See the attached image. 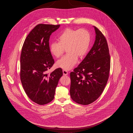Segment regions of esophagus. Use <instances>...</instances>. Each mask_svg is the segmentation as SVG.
<instances>
[{"instance_id":"obj_1","label":"esophagus","mask_w":133,"mask_h":133,"mask_svg":"<svg viewBox=\"0 0 133 133\" xmlns=\"http://www.w3.org/2000/svg\"><path fill=\"white\" fill-rule=\"evenodd\" d=\"M63 73L64 75H68V72L65 70H63Z\"/></svg>"}]
</instances>
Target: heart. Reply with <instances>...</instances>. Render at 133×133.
Wrapping results in <instances>:
<instances>
[{"instance_id":"1","label":"heart","mask_w":133,"mask_h":133,"mask_svg":"<svg viewBox=\"0 0 133 133\" xmlns=\"http://www.w3.org/2000/svg\"><path fill=\"white\" fill-rule=\"evenodd\" d=\"M58 42H51L49 50L56 58L61 57L66 48L68 53L59 60L57 66L66 70L72 69L77 63L78 57L83 58L88 52L91 41L90 33L85 28H66L58 37Z\"/></svg>"}]
</instances>
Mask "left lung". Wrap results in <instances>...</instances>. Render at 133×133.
Wrapping results in <instances>:
<instances>
[{
  "label": "left lung",
  "mask_w": 133,
  "mask_h": 133,
  "mask_svg": "<svg viewBox=\"0 0 133 133\" xmlns=\"http://www.w3.org/2000/svg\"><path fill=\"white\" fill-rule=\"evenodd\" d=\"M96 39L92 48L77 67L70 73V93L77 103L87 105L101 95L108 80L111 59L107 41L94 26Z\"/></svg>",
  "instance_id": "left-lung-1"
}]
</instances>
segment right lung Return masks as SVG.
<instances>
[{
  "mask_svg": "<svg viewBox=\"0 0 133 133\" xmlns=\"http://www.w3.org/2000/svg\"><path fill=\"white\" fill-rule=\"evenodd\" d=\"M60 25L39 24L26 37L20 56V77L26 95L36 104L52 101L62 70L47 73L54 63L49 50V38Z\"/></svg>",
  "mask_w": 133,
  "mask_h": 133,
  "instance_id": "right-lung-1",
  "label": "right lung"
}]
</instances>
